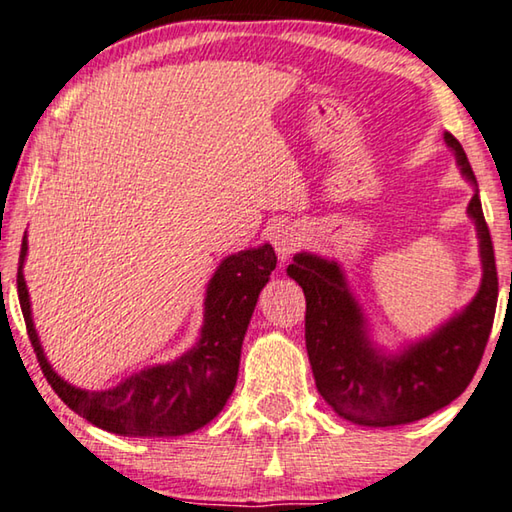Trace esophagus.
Wrapping results in <instances>:
<instances>
[{"label": "esophagus", "mask_w": 512, "mask_h": 512, "mask_svg": "<svg viewBox=\"0 0 512 512\" xmlns=\"http://www.w3.org/2000/svg\"><path fill=\"white\" fill-rule=\"evenodd\" d=\"M302 244V235L296 225H282V228H277L273 232V246H275V253L277 257L282 259H289Z\"/></svg>", "instance_id": "1"}]
</instances>
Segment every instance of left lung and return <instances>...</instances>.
Returning a JSON list of instances; mask_svg holds the SVG:
<instances>
[{"mask_svg": "<svg viewBox=\"0 0 512 512\" xmlns=\"http://www.w3.org/2000/svg\"><path fill=\"white\" fill-rule=\"evenodd\" d=\"M445 142L463 176L476 185L461 142L452 133H445ZM467 214L481 241V289L461 314L400 354L372 348L339 264L309 253L293 257L287 273L305 291V341L316 388L341 418L363 427L409 424L440 411L470 386L492 332L499 280L479 189Z\"/></svg>", "mask_w": 512, "mask_h": 512, "instance_id": "1", "label": "left lung"}]
</instances>
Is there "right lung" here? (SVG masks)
I'll use <instances>...</instances> for the list:
<instances>
[{"label": "right lung", "mask_w": 512, "mask_h": 512, "mask_svg": "<svg viewBox=\"0 0 512 512\" xmlns=\"http://www.w3.org/2000/svg\"><path fill=\"white\" fill-rule=\"evenodd\" d=\"M27 235L17 266V296L27 323L29 341L51 388L69 409L94 427L133 438L185 436L205 427L235 391L241 343L253 316L259 291L275 271L271 244L241 250L223 259L207 284L201 339L183 357L146 368L110 391H81L51 370L31 318V302L22 264Z\"/></svg>", "instance_id": "obj_1"}]
</instances>
